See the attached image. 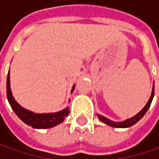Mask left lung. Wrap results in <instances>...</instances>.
<instances>
[{
    "mask_svg": "<svg viewBox=\"0 0 159 159\" xmlns=\"http://www.w3.org/2000/svg\"><path fill=\"white\" fill-rule=\"evenodd\" d=\"M153 95H154V82H153V85H152V90L151 97H150L149 101H148V103L146 104V106L141 111H140L137 115H135L134 116H132L130 118H127V120H125L123 121H113V120H109V118L103 116L101 115H97V116H98L99 120L102 122H104V123H106V124L111 126V127H116V128H127V127H130V126H132V125H134L135 123H137L145 116V114L147 113V111L149 110L151 104H152Z\"/></svg>",
    "mask_w": 159,
    "mask_h": 159,
    "instance_id": "obj_1",
    "label": "left lung"
}]
</instances>
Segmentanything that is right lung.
I'll return each mask as SVG.
<instances>
[{
  "instance_id": "1",
  "label": "right lung",
  "mask_w": 159,
  "mask_h": 159,
  "mask_svg": "<svg viewBox=\"0 0 159 159\" xmlns=\"http://www.w3.org/2000/svg\"><path fill=\"white\" fill-rule=\"evenodd\" d=\"M75 89V85L72 88V92ZM7 100L11 106V109L16 114V116L20 120L29 126L37 129H46L51 128L63 122L65 117L69 115V108H65L64 110L56 111V113H48V114H36L34 111H31L27 109H24L18 104L14 97L12 96L11 89H10V80H9V72L7 74Z\"/></svg>"
}]
</instances>
